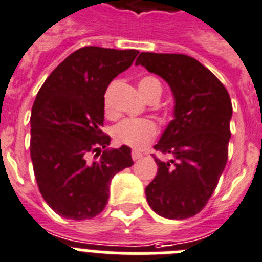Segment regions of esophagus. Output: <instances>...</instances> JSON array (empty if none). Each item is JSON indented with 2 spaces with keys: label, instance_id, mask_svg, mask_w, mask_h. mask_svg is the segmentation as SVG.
Instances as JSON below:
<instances>
[{
  "label": "esophagus",
  "instance_id": "esophagus-1",
  "mask_svg": "<svg viewBox=\"0 0 262 262\" xmlns=\"http://www.w3.org/2000/svg\"><path fill=\"white\" fill-rule=\"evenodd\" d=\"M131 156H133L134 160H139V159L143 156V154L140 152V151H138V149H134L133 152H131Z\"/></svg>",
  "mask_w": 262,
  "mask_h": 262
}]
</instances>
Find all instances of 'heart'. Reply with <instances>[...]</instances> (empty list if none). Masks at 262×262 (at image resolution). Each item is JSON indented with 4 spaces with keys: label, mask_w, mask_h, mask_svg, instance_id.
<instances>
[{
    "label": "heart",
    "mask_w": 262,
    "mask_h": 262,
    "mask_svg": "<svg viewBox=\"0 0 262 262\" xmlns=\"http://www.w3.org/2000/svg\"><path fill=\"white\" fill-rule=\"evenodd\" d=\"M139 90L143 97L162 94V84L156 78L144 77L139 82ZM158 134V126L149 119H124L114 128V138L118 143L134 148H142L148 144Z\"/></svg>",
    "instance_id": "heart-1"
}]
</instances>
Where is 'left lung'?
<instances>
[{
    "mask_svg": "<svg viewBox=\"0 0 262 262\" xmlns=\"http://www.w3.org/2000/svg\"><path fill=\"white\" fill-rule=\"evenodd\" d=\"M142 64L169 84L175 110L154 148L173 159L158 164L146 187L149 207L172 220L192 217L205 207L228 160L232 102L227 89L207 67L184 54L140 53Z\"/></svg>",
    "mask_w": 262,
    "mask_h": 262,
    "instance_id": "left-lung-1",
    "label": "left lung"
}]
</instances>
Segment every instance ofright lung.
<instances>
[{"label": "right lung", "mask_w": 262, "mask_h": 262, "mask_svg": "<svg viewBox=\"0 0 262 262\" xmlns=\"http://www.w3.org/2000/svg\"><path fill=\"white\" fill-rule=\"evenodd\" d=\"M139 51L86 46L55 67L31 108L30 156L42 198L59 216L87 220L103 211L114 175L134 164L131 148L110 149L102 131L104 93ZM96 152L98 161L88 162Z\"/></svg>", "instance_id": "right-lung-1"}]
</instances>
